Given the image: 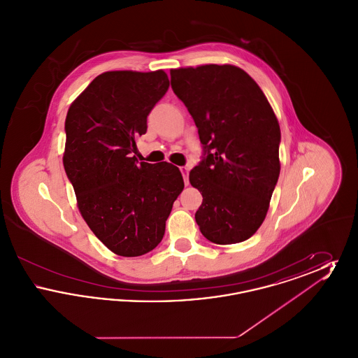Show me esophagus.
I'll use <instances>...</instances> for the list:
<instances>
[{"instance_id":"obj_1","label":"esophagus","mask_w":358,"mask_h":358,"mask_svg":"<svg viewBox=\"0 0 358 358\" xmlns=\"http://www.w3.org/2000/svg\"><path fill=\"white\" fill-rule=\"evenodd\" d=\"M180 171H181L182 176H184L185 185H187V184H189V181H187V173H189V168H187V166H181V168H180Z\"/></svg>"}]
</instances>
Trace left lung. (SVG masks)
Instances as JSON below:
<instances>
[{"mask_svg":"<svg viewBox=\"0 0 358 358\" xmlns=\"http://www.w3.org/2000/svg\"><path fill=\"white\" fill-rule=\"evenodd\" d=\"M171 83L204 146V159L189 173L203 194L196 222L212 243L244 241L264 222L280 173L273 107L255 80L231 64L171 69Z\"/></svg>","mask_w":358,"mask_h":358,"instance_id":"obj_1","label":"left lung"}]
</instances>
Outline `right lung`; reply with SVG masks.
Returning a JSON list of instances; mask_svg holds the SVG:
<instances>
[{"label":"right lung","mask_w":358,"mask_h":358,"mask_svg":"<svg viewBox=\"0 0 358 358\" xmlns=\"http://www.w3.org/2000/svg\"><path fill=\"white\" fill-rule=\"evenodd\" d=\"M169 88L165 71H108L69 106L63 164L90 229L114 254L150 252L184 189L169 162L138 164L136 138Z\"/></svg>","instance_id":"1"}]
</instances>
